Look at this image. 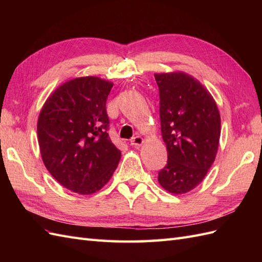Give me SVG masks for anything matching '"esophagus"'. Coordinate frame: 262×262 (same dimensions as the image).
Returning a JSON list of instances; mask_svg holds the SVG:
<instances>
[{
    "label": "esophagus",
    "instance_id": "obj_1",
    "mask_svg": "<svg viewBox=\"0 0 262 262\" xmlns=\"http://www.w3.org/2000/svg\"><path fill=\"white\" fill-rule=\"evenodd\" d=\"M130 143H131L132 146L138 147V146H141L142 144L144 143V140H143V138H141V137H134V138L131 139Z\"/></svg>",
    "mask_w": 262,
    "mask_h": 262
}]
</instances>
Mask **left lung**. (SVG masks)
Listing matches in <instances>:
<instances>
[{
  "label": "left lung",
  "mask_w": 262,
  "mask_h": 262,
  "mask_svg": "<svg viewBox=\"0 0 262 262\" xmlns=\"http://www.w3.org/2000/svg\"><path fill=\"white\" fill-rule=\"evenodd\" d=\"M154 76L168 157L158 182L168 192L182 194L200 184L215 160L221 117L215 100L196 78L184 72Z\"/></svg>",
  "instance_id": "obj_1"
}]
</instances>
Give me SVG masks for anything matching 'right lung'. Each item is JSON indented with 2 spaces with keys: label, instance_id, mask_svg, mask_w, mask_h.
Segmentation results:
<instances>
[{
  "label": "right lung",
  "instance_id": "right-lung-1",
  "mask_svg": "<svg viewBox=\"0 0 262 262\" xmlns=\"http://www.w3.org/2000/svg\"><path fill=\"white\" fill-rule=\"evenodd\" d=\"M114 84L96 76L59 86L38 117L37 133L46 168L60 185L80 194L104 187L121 152L109 138L106 101Z\"/></svg>",
  "mask_w": 262,
  "mask_h": 262
}]
</instances>
